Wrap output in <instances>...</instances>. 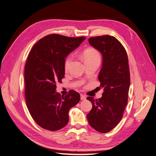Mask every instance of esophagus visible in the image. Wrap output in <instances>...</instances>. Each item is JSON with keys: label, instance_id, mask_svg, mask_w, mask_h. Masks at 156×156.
Instances as JSON below:
<instances>
[{"label": "esophagus", "instance_id": "1", "mask_svg": "<svg viewBox=\"0 0 156 156\" xmlns=\"http://www.w3.org/2000/svg\"><path fill=\"white\" fill-rule=\"evenodd\" d=\"M80 98H81V100H84L86 99V97H85V95H83V94H81V95H80Z\"/></svg>", "mask_w": 156, "mask_h": 156}]
</instances>
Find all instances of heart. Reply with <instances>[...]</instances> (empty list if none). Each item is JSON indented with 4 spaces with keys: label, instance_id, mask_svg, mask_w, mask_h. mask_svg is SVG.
Here are the masks:
<instances>
[{
    "label": "heart",
    "instance_id": "heart-1",
    "mask_svg": "<svg viewBox=\"0 0 156 156\" xmlns=\"http://www.w3.org/2000/svg\"><path fill=\"white\" fill-rule=\"evenodd\" d=\"M82 58L84 60V62H87V61H90V60H94V59H100V56L99 53L93 48H88L85 51H83L82 54ZM73 58L72 56H68L67 59H65V69H67L70 65L71 63Z\"/></svg>",
    "mask_w": 156,
    "mask_h": 156
}]
</instances>
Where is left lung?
<instances>
[{
	"label": "left lung",
	"mask_w": 156,
	"mask_h": 156,
	"mask_svg": "<svg viewBox=\"0 0 156 156\" xmlns=\"http://www.w3.org/2000/svg\"><path fill=\"white\" fill-rule=\"evenodd\" d=\"M89 43L102 56V66L98 74L102 97L87 98L93 108L87 115L89 124L100 133L113 129L122 118L128 103L130 85L126 52L118 40L108 35L91 37Z\"/></svg>",
	"instance_id": "8db88e82"
}]
</instances>
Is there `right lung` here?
I'll return each mask as SVG.
<instances>
[{
  "label": "right lung",
  "instance_id": "obj_1",
  "mask_svg": "<svg viewBox=\"0 0 156 156\" xmlns=\"http://www.w3.org/2000/svg\"><path fill=\"white\" fill-rule=\"evenodd\" d=\"M85 39L51 34L30 52L24 68L25 99L32 117L45 129L57 131L65 126L69 109L80 101L78 92L71 90L63 96L56 89L65 76V58Z\"/></svg>",
  "mask_w": 156,
  "mask_h": 156
}]
</instances>
